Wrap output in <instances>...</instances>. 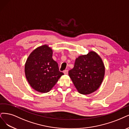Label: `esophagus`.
I'll use <instances>...</instances> for the list:
<instances>
[{
  "label": "esophagus",
  "mask_w": 129,
  "mask_h": 129,
  "mask_svg": "<svg viewBox=\"0 0 129 129\" xmlns=\"http://www.w3.org/2000/svg\"><path fill=\"white\" fill-rule=\"evenodd\" d=\"M63 72H64V74L67 75V74H68V70H65V71H64Z\"/></svg>",
  "instance_id": "obj_1"
}]
</instances>
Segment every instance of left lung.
<instances>
[{
  "instance_id": "left-lung-1",
  "label": "left lung",
  "mask_w": 129,
  "mask_h": 129,
  "mask_svg": "<svg viewBox=\"0 0 129 129\" xmlns=\"http://www.w3.org/2000/svg\"><path fill=\"white\" fill-rule=\"evenodd\" d=\"M105 71L101 57L96 52L90 51L76 58L74 68L69 71V75L80 93L89 94L96 91L101 85Z\"/></svg>"
}]
</instances>
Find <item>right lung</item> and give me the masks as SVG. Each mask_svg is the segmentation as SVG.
<instances>
[{
    "instance_id": "right-lung-1",
    "label": "right lung",
    "mask_w": 129,
    "mask_h": 129,
    "mask_svg": "<svg viewBox=\"0 0 129 129\" xmlns=\"http://www.w3.org/2000/svg\"><path fill=\"white\" fill-rule=\"evenodd\" d=\"M52 56V49L48 45H44L33 50L26 59V78L30 86L38 92L50 91L64 75L59 71L58 64Z\"/></svg>"
}]
</instances>
